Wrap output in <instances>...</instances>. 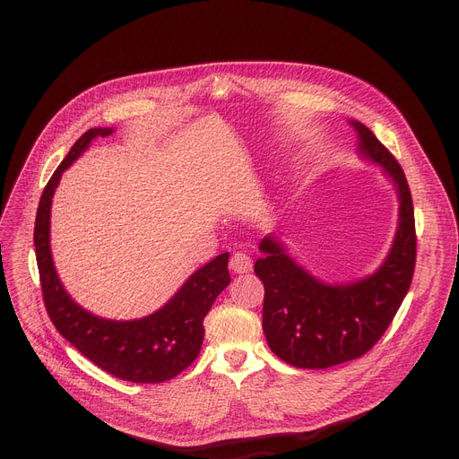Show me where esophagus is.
I'll use <instances>...</instances> for the list:
<instances>
[{
	"mask_svg": "<svg viewBox=\"0 0 459 459\" xmlns=\"http://www.w3.org/2000/svg\"><path fill=\"white\" fill-rule=\"evenodd\" d=\"M229 268L234 272V273H247L253 270V260L247 253L244 251H236L232 256H230V262H229Z\"/></svg>",
	"mask_w": 459,
	"mask_h": 459,
	"instance_id": "obj_1",
	"label": "esophagus"
}]
</instances>
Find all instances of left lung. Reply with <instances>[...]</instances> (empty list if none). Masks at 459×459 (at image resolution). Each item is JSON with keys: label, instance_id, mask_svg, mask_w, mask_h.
<instances>
[{"label": "left lung", "instance_id": "1", "mask_svg": "<svg viewBox=\"0 0 459 459\" xmlns=\"http://www.w3.org/2000/svg\"><path fill=\"white\" fill-rule=\"evenodd\" d=\"M359 152L379 163L398 191L400 217L381 268L350 284H325L288 256L273 236L260 242L255 273L264 284L262 329L272 351L298 368H329L365 355L381 339L411 286L417 260L413 199L396 158L351 120Z\"/></svg>", "mask_w": 459, "mask_h": 459}]
</instances>
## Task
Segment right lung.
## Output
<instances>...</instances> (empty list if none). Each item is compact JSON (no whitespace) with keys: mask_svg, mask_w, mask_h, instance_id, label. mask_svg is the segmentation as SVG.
<instances>
[{"mask_svg":"<svg viewBox=\"0 0 459 459\" xmlns=\"http://www.w3.org/2000/svg\"><path fill=\"white\" fill-rule=\"evenodd\" d=\"M109 134L111 128L87 130L42 191L33 234L42 299L56 329L96 367L132 383H163L197 359L204 339L203 320L230 282L229 253L197 270L169 303L141 320H104L72 301L57 277L50 251L52 197L65 169L80 158L92 139Z\"/></svg>","mask_w":459,"mask_h":459,"instance_id":"obj_1","label":"right lung"}]
</instances>
